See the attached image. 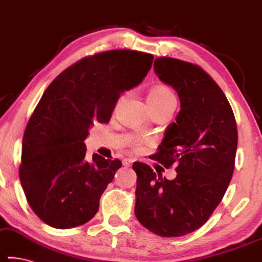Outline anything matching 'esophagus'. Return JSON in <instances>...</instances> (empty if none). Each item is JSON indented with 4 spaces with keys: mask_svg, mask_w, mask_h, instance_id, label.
I'll list each match as a JSON object with an SVG mask.
<instances>
[{
    "mask_svg": "<svg viewBox=\"0 0 262 262\" xmlns=\"http://www.w3.org/2000/svg\"><path fill=\"white\" fill-rule=\"evenodd\" d=\"M132 163H134V159L132 158H124L123 159V165H125V166H130Z\"/></svg>",
    "mask_w": 262,
    "mask_h": 262,
    "instance_id": "1",
    "label": "esophagus"
}]
</instances>
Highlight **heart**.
Returning a JSON list of instances; mask_svg holds the SVG:
<instances>
[{
	"label": "heart",
	"instance_id": "1",
	"mask_svg": "<svg viewBox=\"0 0 262 262\" xmlns=\"http://www.w3.org/2000/svg\"><path fill=\"white\" fill-rule=\"evenodd\" d=\"M150 106H159L165 104H175L177 103L176 96L170 87L165 85H157L150 91L149 97H147ZM143 143V139H136L135 145L139 147Z\"/></svg>",
	"mask_w": 262,
	"mask_h": 262
}]
</instances>
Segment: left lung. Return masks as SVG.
I'll return each mask as SVG.
<instances>
[{"label": "left lung", "instance_id": "1", "mask_svg": "<svg viewBox=\"0 0 262 262\" xmlns=\"http://www.w3.org/2000/svg\"><path fill=\"white\" fill-rule=\"evenodd\" d=\"M155 72L180 97L181 111L166 128L156 159L175 165L170 181L150 165L136 162L135 214L150 232L183 236L206 223L233 177L237 127L228 99L215 80L195 63L161 56Z\"/></svg>", "mask_w": 262, "mask_h": 262}]
</instances>
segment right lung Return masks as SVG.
I'll use <instances>...</instances> for the list:
<instances>
[{"mask_svg": "<svg viewBox=\"0 0 262 262\" xmlns=\"http://www.w3.org/2000/svg\"><path fill=\"white\" fill-rule=\"evenodd\" d=\"M149 53L113 49L89 55L61 72L30 116L22 140L20 182L30 208L48 226L68 229L89 222L119 159L85 158L94 122L107 123L124 91L142 82Z\"/></svg>", "mask_w": 262, "mask_h": 262, "instance_id": "right-lung-1", "label": "right lung"}]
</instances>
